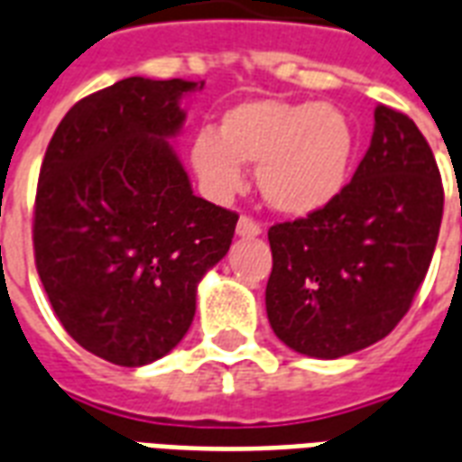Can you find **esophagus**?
I'll return each mask as SVG.
<instances>
[{"mask_svg": "<svg viewBox=\"0 0 462 462\" xmlns=\"http://www.w3.org/2000/svg\"><path fill=\"white\" fill-rule=\"evenodd\" d=\"M262 235V225L256 223L254 217L249 216H242L237 220V237L242 239H252V237H259Z\"/></svg>", "mask_w": 462, "mask_h": 462, "instance_id": "1", "label": "esophagus"}]
</instances>
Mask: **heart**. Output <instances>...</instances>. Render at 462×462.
<instances>
[{
	"instance_id": "b5f03b06",
	"label": "heart",
	"mask_w": 462,
	"mask_h": 462,
	"mask_svg": "<svg viewBox=\"0 0 462 462\" xmlns=\"http://www.w3.org/2000/svg\"><path fill=\"white\" fill-rule=\"evenodd\" d=\"M356 157V128L339 106L252 98L232 106L220 133L200 130L191 167L208 196L223 200L256 164L263 200L283 216L305 217L339 199Z\"/></svg>"
}]
</instances>
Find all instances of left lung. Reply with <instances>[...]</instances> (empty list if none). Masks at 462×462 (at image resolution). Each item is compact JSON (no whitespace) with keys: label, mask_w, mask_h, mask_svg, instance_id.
Listing matches in <instances>:
<instances>
[{"label":"left lung","mask_w":462,"mask_h":462,"mask_svg":"<svg viewBox=\"0 0 462 462\" xmlns=\"http://www.w3.org/2000/svg\"><path fill=\"white\" fill-rule=\"evenodd\" d=\"M441 216L431 147L410 116L378 106L371 147L339 199L269 230L273 334L312 358H341L387 337L427 276Z\"/></svg>","instance_id":"obj_1"}]
</instances>
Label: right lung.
<instances>
[{"label":"right lung","mask_w":462,"mask_h":462,"mask_svg":"<svg viewBox=\"0 0 462 462\" xmlns=\"http://www.w3.org/2000/svg\"><path fill=\"white\" fill-rule=\"evenodd\" d=\"M203 82L128 77L77 101L45 150L33 252L55 315L94 356L137 368L167 356L196 315L200 278L237 213L199 199L171 147L181 98Z\"/></svg>","instance_id":"right-lung-1"}]
</instances>
